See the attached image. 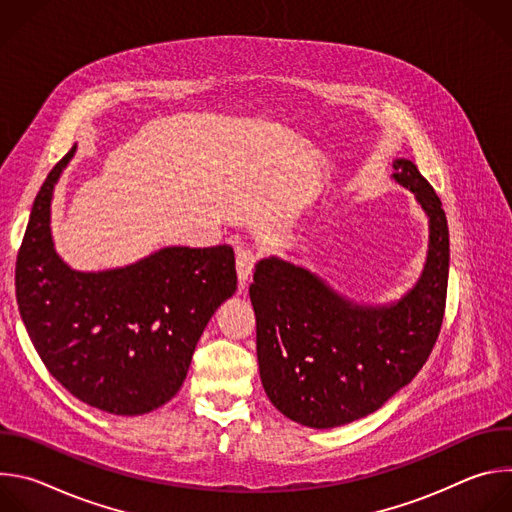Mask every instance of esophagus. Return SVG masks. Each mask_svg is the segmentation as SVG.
Listing matches in <instances>:
<instances>
[{"mask_svg": "<svg viewBox=\"0 0 512 512\" xmlns=\"http://www.w3.org/2000/svg\"><path fill=\"white\" fill-rule=\"evenodd\" d=\"M257 263V251L251 247H241L237 251V275H239V283L241 287H245V283L249 281L253 267Z\"/></svg>", "mask_w": 512, "mask_h": 512, "instance_id": "esophagus-1", "label": "esophagus"}]
</instances>
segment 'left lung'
<instances>
[{
  "label": "left lung",
  "mask_w": 512,
  "mask_h": 512,
  "mask_svg": "<svg viewBox=\"0 0 512 512\" xmlns=\"http://www.w3.org/2000/svg\"><path fill=\"white\" fill-rule=\"evenodd\" d=\"M393 178L429 216L427 263L417 285L391 306H356L304 267L277 257L257 263L249 296L257 318L263 389L289 419L326 429L377 411L425 364L440 334L450 233L440 196L409 160Z\"/></svg>",
  "instance_id": "obj_1"
}]
</instances>
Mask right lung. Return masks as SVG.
<instances>
[{
	"label": "right lung",
	"instance_id": "obj_1",
	"mask_svg": "<svg viewBox=\"0 0 512 512\" xmlns=\"http://www.w3.org/2000/svg\"><path fill=\"white\" fill-rule=\"evenodd\" d=\"M77 145L50 170L16 259V300L48 373L83 403L141 415L182 387L196 342L237 289L235 251L166 247L133 265L83 273L56 255L50 202Z\"/></svg>",
	"mask_w": 512,
	"mask_h": 512
}]
</instances>
